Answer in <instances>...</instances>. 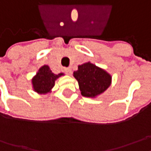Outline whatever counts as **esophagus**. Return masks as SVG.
<instances>
[{
    "label": "esophagus",
    "instance_id": "1",
    "mask_svg": "<svg viewBox=\"0 0 151 151\" xmlns=\"http://www.w3.org/2000/svg\"><path fill=\"white\" fill-rule=\"evenodd\" d=\"M64 71H65V74H67V75H70V74H71V72H72L70 68H65Z\"/></svg>",
    "mask_w": 151,
    "mask_h": 151
}]
</instances>
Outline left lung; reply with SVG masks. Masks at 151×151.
Instances as JSON below:
<instances>
[{
    "label": "left lung",
    "instance_id": "8db88e82",
    "mask_svg": "<svg viewBox=\"0 0 151 151\" xmlns=\"http://www.w3.org/2000/svg\"><path fill=\"white\" fill-rule=\"evenodd\" d=\"M73 76L78 81L81 95L86 97L93 98L103 93L112 82L110 74L91 62L79 65Z\"/></svg>",
    "mask_w": 151,
    "mask_h": 151
}]
</instances>
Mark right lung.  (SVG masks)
<instances>
[{"label":"right lung","instance_id":"obj_1","mask_svg":"<svg viewBox=\"0 0 151 151\" xmlns=\"http://www.w3.org/2000/svg\"><path fill=\"white\" fill-rule=\"evenodd\" d=\"M61 76H64V73L55 75L52 72L49 65H43L38 70L36 76L32 79V88L34 91L39 94L51 92L55 81Z\"/></svg>","mask_w":151,"mask_h":151}]
</instances>
